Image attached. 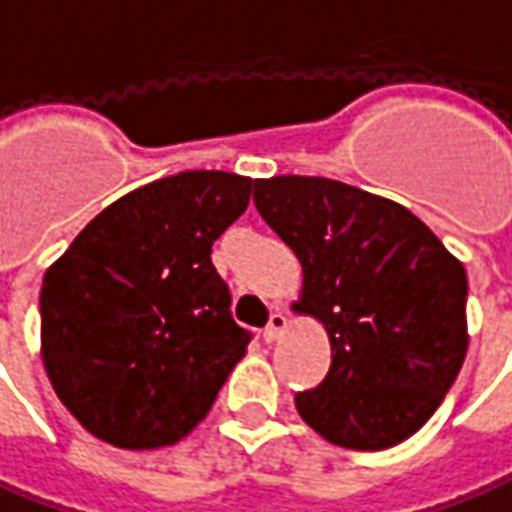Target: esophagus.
I'll use <instances>...</instances> for the list:
<instances>
[{"label": "esophagus", "mask_w": 512, "mask_h": 512, "mask_svg": "<svg viewBox=\"0 0 512 512\" xmlns=\"http://www.w3.org/2000/svg\"><path fill=\"white\" fill-rule=\"evenodd\" d=\"M283 330H285V314L283 311H274V314L269 316V325H266V330H263V342H277Z\"/></svg>", "instance_id": "obj_1"}]
</instances>
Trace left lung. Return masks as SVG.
<instances>
[{"instance_id": "8db88e82", "label": "left lung", "mask_w": 512, "mask_h": 512, "mask_svg": "<svg viewBox=\"0 0 512 512\" xmlns=\"http://www.w3.org/2000/svg\"><path fill=\"white\" fill-rule=\"evenodd\" d=\"M255 207L300 260L294 308L330 336L328 375L297 392V412L336 446H398L465 361L462 263L406 207L322 176L260 179Z\"/></svg>"}]
</instances>
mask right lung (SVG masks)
Returning <instances> with one entry per match:
<instances>
[{
	"instance_id": "add662e5",
	"label": "right lung",
	"mask_w": 512,
	"mask_h": 512,
	"mask_svg": "<svg viewBox=\"0 0 512 512\" xmlns=\"http://www.w3.org/2000/svg\"><path fill=\"white\" fill-rule=\"evenodd\" d=\"M252 179L184 170L86 224L41 285V356L58 398L117 448H159L204 420L252 333L232 319L212 243Z\"/></svg>"
}]
</instances>
